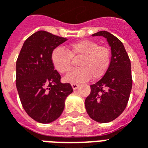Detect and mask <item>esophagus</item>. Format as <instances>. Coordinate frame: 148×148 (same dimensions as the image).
Returning <instances> with one entry per match:
<instances>
[{
	"instance_id": "34e87169",
	"label": "esophagus",
	"mask_w": 148,
	"mask_h": 148,
	"mask_svg": "<svg viewBox=\"0 0 148 148\" xmlns=\"http://www.w3.org/2000/svg\"><path fill=\"white\" fill-rule=\"evenodd\" d=\"M71 86H72V88H73V90H77V88H78L79 85H77V84H75V83H73V84H71Z\"/></svg>"
}]
</instances>
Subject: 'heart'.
Segmentation results:
<instances>
[{
    "label": "heart",
    "mask_w": 148,
    "mask_h": 148,
    "mask_svg": "<svg viewBox=\"0 0 148 148\" xmlns=\"http://www.w3.org/2000/svg\"><path fill=\"white\" fill-rule=\"evenodd\" d=\"M71 57H80L77 62L79 68L71 71L65 77V82L78 83L89 80L91 76L98 79L106 74L111 62V52L107 47L99 46L90 39H83L71 43L66 51L55 48L51 53V62L55 70L66 74L71 69Z\"/></svg>",
    "instance_id": "b5f03b06"
}]
</instances>
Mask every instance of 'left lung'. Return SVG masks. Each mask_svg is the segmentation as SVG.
<instances>
[{
	"label": "left lung",
	"mask_w": 148,
	"mask_h": 148,
	"mask_svg": "<svg viewBox=\"0 0 148 148\" xmlns=\"http://www.w3.org/2000/svg\"><path fill=\"white\" fill-rule=\"evenodd\" d=\"M92 36L107 39L111 47V62L102 78L90 86L85 106L93 121L108 123L117 118L127 106L132 86L131 62L122 42L113 35L101 31Z\"/></svg>",
	"instance_id": "obj_1"
}]
</instances>
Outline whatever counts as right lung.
<instances>
[{"mask_svg":"<svg viewBox=\"0 0 148 148\" xmlns=\"http://www.w3.org/2000/svg\"><path fill=\"white\" fill-rule=\"evenodd\" d=\"M66 40L38 31L25 40L18 56L16 85L19 97L27 115L39 123L57 120L73 92L71 84L60 82V74L51 62L52 51Z\"/></svg>","mask_w":148,"mask_h":148,"instance_id":"add662e5","label":"right lung"}]
</instances>
